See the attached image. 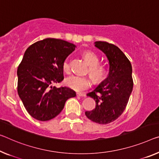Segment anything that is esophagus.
Instances as JSON below:
<instances>
[{"mask_svg": "<svg viewBox=\"0 0 159 159\" xmlns=\"http://www.w3.org/2000/svg\"><path fill=\"white\" fill-rule=\"evenodd\" d=\"M77 97H84V94L80 93V92H77Z\"/></svg>", "mask_w": 159, "mask_h": 159, "instance_id": "esophagus-1", "label": "esophagus"}]
</instances>
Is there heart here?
<instances>
[{"instance_id":"b5f03b06","label":"heart","mask_w":159,"mask_h":159,"mask_svg":"<svg viewBox=\"0 0 159 159\" xmlns=\"http://www.w3.org/2000/svg\"><path fill=\"white\" fill-rule=\"evenodd\" d=\"M84 57L89 65V74L96 82H100L106 76L107 70L104 66L98 65L99 57L94 52L87 51L84 53ZM63 70L65 72H70V65L68 59H65L62 64ZM67 87L77 92H82L87 89L91 85L90 79L87 77H81L78 75H72L65 80Z\"/></svg>"}]
</instances>
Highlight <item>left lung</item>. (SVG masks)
<instances>
[{
  "instance_id": "obj_1",
  "label": "left lung",
  "mask_w": 159,
  "mask_h": 159,
  "mask_svg": "<svg viewBox=\"0 0 159 159\" xmlns=\"http://www.w3.org/2000/svg\"><path fill=\"white\" fill-rule=\"evenodd\" d=\"M94 45L107 56L109 72L106 79L87 93L95 100L96 107L85 111V115L97 124H107L116 120L126 108L133 89L132 67L117 46L102 41H97Z\"/></svg>"
}]
</instances>
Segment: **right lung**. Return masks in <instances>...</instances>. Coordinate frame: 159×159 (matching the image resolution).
I'll return each mask as SVG.
<instances>
[{
  "mask_svg": "<svg viewBox=\"0 0 159 159\" xmlns=\"http://www.w3.org/2000/svg\"><path fill=\"white\" fill-rule=\"evenodd\" d=\"M74 44L46 38L30 45L26 51L18 75V93L29 114L39 121H48L59 114L67 100L76 92L55 83L64 79L62 64L75 50Z\"/></svg>",
  "mask_w": 159,
  "mask_h": 159,
  "instance_id": "obj_1",
  "label": "right lung"
}]
</instances>
